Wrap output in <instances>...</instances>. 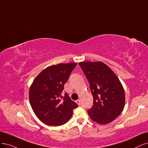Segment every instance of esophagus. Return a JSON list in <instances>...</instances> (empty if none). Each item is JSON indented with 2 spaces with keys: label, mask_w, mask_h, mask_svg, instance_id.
Listing matches in <instances>:
<instances>
[{
  "label": "esophagus",
  "mask_w": 148,
  "mask_h": 148,
  "mask_svg": "<svg viewBox=\"0 0 148 148\" xmlns=\"http://www.w3.org/2000/svg\"><path fill=\"white\" fill-rule=\"evenodd\" d=\"M75 102L77 103L79 106H80V101L79 99H78V100L76 101H75Z\"/></svg>",
  "instance_id": "esophagus-1"
}]
</instances>
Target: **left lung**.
I'll return each mask as SVG.
<instances>
[{
    "label": "left lung",
    "mask_w": 148,
    "mask_h": 148,
    "mask_svg": "<svg viewBox=\"0 0 148 148\" xmlns=\"http://www.w3.org/2000/svg\"><path fill=\"white\" fill-rule=\"evenodd\" d=\"M90 84L93 105L88 110L91 119L100 124L110 123L123 110L125 94L116 75L101 62L79 63Z\"/></svg>",
    "instance_id": "left-lung-1"
}]
</instances>
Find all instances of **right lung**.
<instances>
[{
  "instance_id": "add662e5",
  "label": "right lung",
  "mask_w": 148,
  "mask_h": 148,
  "mask_svg": "<svg viewBox=\"0 0 148 148\" xmlns=\"http://www.w3.org/2000/svg\"><path fill=\"white\" fill-rule=\"evenodd\" d=\"M76 63H60L49 66L38 74L29 90V101L33 111L41 122L48 125H61L71 118L78 105L63 93Z\"/></svg>"
}]
</instances>
